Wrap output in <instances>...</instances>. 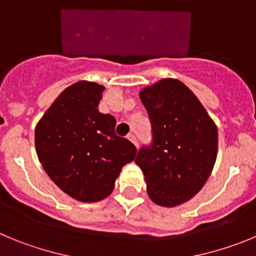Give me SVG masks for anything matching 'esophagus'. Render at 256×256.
<instances>
[{
	"label": "esophagus",
	"instance_id": "obj_1",
	"mask_svg": "<svg viewBox=\"0 0 256 256\" xmlns=\"http://www.w3.org/2000/svg\"><path fill=\"white\" fill-rule=\"evenodd\" d=\"M128 139L130 140V142H132V144L135 145V146H136V148H138V140H136V136H135V135H134L132 132L128 134Z\"/></svg>",
	"mask_w": 256,
	"mask_h": 256
}]
</instances>
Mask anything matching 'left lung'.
I'll list each match as a JSON object with an SVG mask.
<instances>
[{"instance_id": "obj_1", "label": "left lung", "mask_w": 256, "mask_h": 256, "mask_svg": "<svg viewBox=\"0 0 256 256\" xmlns=\"http://www.w3.org/2000/svg\"><path fill=\"white\" fill-rule=\"evenodd\" d=\"M153 130L135 163L156 206L172 208L202 190L217 160L218 130L190 89L177 79H162L139 93Z\"/></svg>"}]
</instances>
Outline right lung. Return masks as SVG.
Listing matches in <instances>:
<instances>
[{
  "instance_id": "right-lung-1",
  "label": "right lung",
  "mask_w": 256,
  "mask_h": 256,
  "mask_svg": "<svg viewBox=\"0 0 256 256\" xmlns=\"http://www.w3.org/2000/svg\"><path fill=\"white\" fill-rule=\"evenodd\" d=\"M103 85L82 80L56 98L36 126L39 162L65 194L94 202L111 194L136 148L114 132L116 118L98 111Z\"/></svg>"
}]
</instances>
